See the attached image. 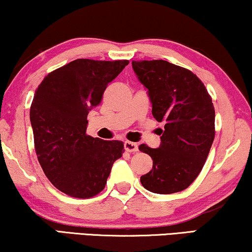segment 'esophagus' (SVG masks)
Instances as JSON below:
<instances>
[{"label":"esophagus","instance_id":"esophagus-1","mask_svg":"<svg viewBox=\"0 0 252 252\" xmlns=\"http://www.w3.org/2000/svg\"><path fill=\"white\" fill-rule=\"evenodd\" d=\"M124 147H125V149L128 151V153H135V151L139 150V144L135 142H130V141H125Z\"/></svg>","mask_w":252,"mask_h":252}]
</instances>
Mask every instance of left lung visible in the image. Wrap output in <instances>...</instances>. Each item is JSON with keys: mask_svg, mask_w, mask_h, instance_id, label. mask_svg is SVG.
I'll return each instance as SVG.
<instances>
[{"mask_svg": "<svg viewBox=\"0 0 252 252\" xmlns=\"http://www.w3.org/2000/svg\"><path fill=\"white\" fill-rule=\"evenodd\" d=\"M132 66L148 91L154 118L165 122L159 148L139 147L153 158L141 184L156 194L184 190L202 171L215 139L211 96L196 74L166 61H133Z\"/></svg>", "mask_w": 252, "mask_h": 252, "instance_id": "obj_1", "label": "left lung"}]
</instances>
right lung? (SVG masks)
<instances>
[{"label":"right lung","mask_w":252,"mask_h":252,"mask_svg":"<svg viewBox=\"0 0 252 252\" xmlns=\"http://www.w3.org/2000/svg\"><path fill=\"white\" fill-rule=\"evenodd\" d=\"M128 61L75 60L44 77L30 110L37 159L64 194L89 198L105 187L112 165L123 156L122 141L86 134L87 116L106 86Z\"/></svg>","instance_id":"right-lung-1"}]
</instances>
